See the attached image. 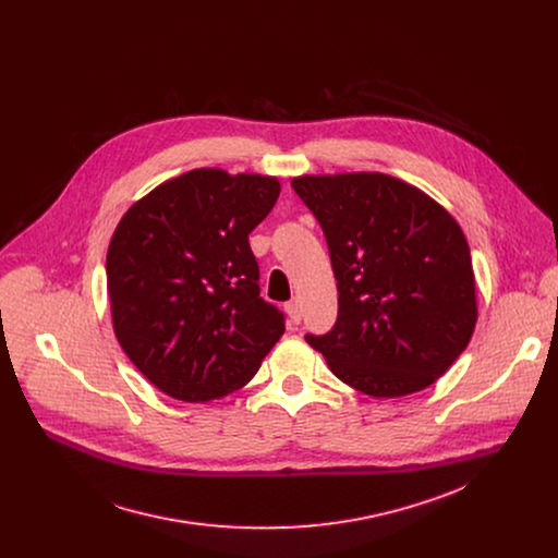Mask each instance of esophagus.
<instances>
[{"instance_id": "esophagus-1", "label": "esophagus", "mask_w": 558, "mask_h": 558, "mask_svg": "<svg viewBox=\"0 0 558 558\" xmlns=\"http://www.w3.org/2000/svg\"><path fill=\"white\" fill-rule=\"evenodd\" d=\"M286 312H288V316H290V319H292L294 324H299V322H301V316H303L301 301H299V299H292V301L286 305Z\"/></svg>"}]
</instances>
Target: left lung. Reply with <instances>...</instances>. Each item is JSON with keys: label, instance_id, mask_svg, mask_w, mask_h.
Returning <instances> with one entry per match:
<instances>
[{"label": "left lung", "instance_id": "1", "mask_svg": "<svg viewBox=\"0 0 558 558\" xmlns=\"http://www.w3.org/2000/svg\"><path fill=\"white\" fill-rule=\"evenodd\" d=\"M292 186L322 226L339 292L332 330L307 343L341 383L372 398L434 385L477 324L458 221L421 189L378 171L299 175Z\"/></svg>", "mask_w": 558, "mask_h": 558}]
</instances>
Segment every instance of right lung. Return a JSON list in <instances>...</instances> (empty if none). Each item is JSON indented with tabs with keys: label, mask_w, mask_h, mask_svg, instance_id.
Returning a JSON list of instances; mask_svg holds the SVG:
<instances>
[{
	"label": "right lung",
	"mask_w": 558,
	"mask_h": 558,
	"mask_svg": "<svg viewBox=\"0 0 558 558\" xmlns=\"http://www.w3.org/2000/svg\"><path fill=\"white\" fill-rule=\"evenodd\" d=\"M279 193L275 175L199 167L122 215L107 248L113 332L165 396L197 403L239 391L283 335L248 246Z\"/></svg>",
	"instance_id": "1"
}]
</instances>
